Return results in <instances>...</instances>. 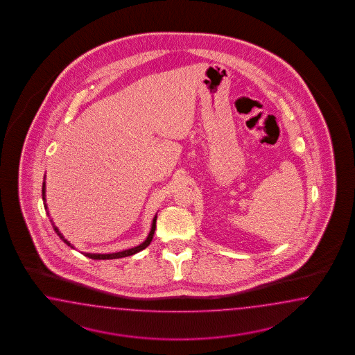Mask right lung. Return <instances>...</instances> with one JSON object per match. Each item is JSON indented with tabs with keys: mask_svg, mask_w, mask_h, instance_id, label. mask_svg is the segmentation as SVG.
I'll use <instances>...</instances> for the list:
<instances>
[{
	"mask_svg": "<svg viewBox=\"0 0 355 355\" xmlns=\"http://www.w3.org/2000/svg\"><path fill=\"white\" fill-rule=\"evenodd\" d=\"M45 182L43 183V199L45 200ZM45 207V209H46V205H44ZM156 218H157V216H155V218H153V223H152V227H150V234L147 236V239L139 245V246H137V248H129V250H125V251H119V252H114V254H85L86 257L91 259H95V260H105V259H119V258H125V257H130V255H134V254H137V252H139L141 251L143 248H147L148 245L150 243V241H152V238H153V234H155V229H156ZM54 232L57 233V236H60L62 241H64V243L67 245V246H70V248H73L71 245H70V242L69 241H66L62 234L60 233V230L57 229V226L53 225Z\"/></svg>",
	"mask_w": 355,
	"mask_h": 355,
	"instance_id": "right-lung-1",
	"label": "right lung"
}]
</instances>
